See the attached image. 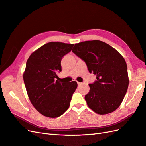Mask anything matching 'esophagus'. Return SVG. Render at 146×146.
<instances>
[{
    "label": "esophagus",
    "instance_id": "obj_1",
    "mask_svg": "<svg viewBox=\"0 0 146 146\" xmlns=\"http://www.w3.org/2000/svg\"><path fill=\"white\" fill-rule=\"evenodd\" d=\"M78 82V86H81V84H82V82Z\"/></svg>",
    "mask_w": 146,
    "mask_h": 146
}]
</instances>
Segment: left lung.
<instances>
[{
    "mask_svg": "<svg viewBox=\"0 0 146 146\" xmlns=\"http://www.w3.org/2000/svg\"><path fill=\"white\" fill-rule=\"evenodd\" d=\"M72 51L84 60L97 81L89 84L85 100L95 113L104 115L121 105L128 89L127 65L123 56L110 45L100 40L82 41L74 44Z\"/></svg>",
    "mask_w": 146,
    "mask_h": 146,
    "instance_id": "obj_1",
    "label": "left lung"
}]
</instances>
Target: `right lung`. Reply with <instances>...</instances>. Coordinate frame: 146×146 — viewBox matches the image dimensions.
I'll return each mask as SVG.
<instances>
[{
  "mask_svg": "<svg viewBox=\"0 0 146 146\" xmlns=\"http://www.w3.org/2000/svg\"><path fill=\"white\" fill-rule=\"evenodd\" d=\"M73 45L49 42L33 52L27 60L23 79L29 98L35 109L47 117L63 114L77 88L76 81L56 80L57 73L62 71V58L72 51Z\"/></svg>",
  "mask_w": 146,
  "mask_h": 146,
  "instance_id": "add662e5",
  "label": "right lung"
}]
</instances>
